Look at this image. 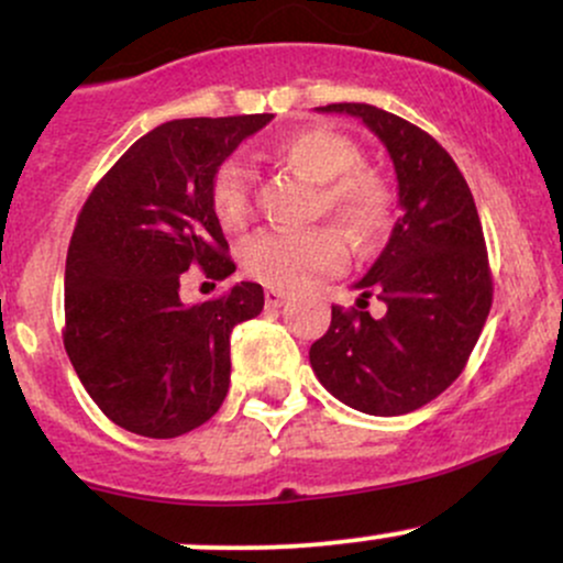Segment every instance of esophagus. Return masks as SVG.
I'll return each mask as SVG.
<instances>
[{"mask_svg":"<svg viewBox=\"0 0 563 563\" xmlns=\"http://www.w3.org/2000/svg\"><path fill=\"white\" fill-rule=\"evenodd\" d=\"M264 301H267V307H283V303L288 301V294H286V290L269 288L267 294H264Z\"/></svg>","mask_w":563,"mask_h":563,"instance_id":"34e87169","label":"esophagus"}]
</instances>
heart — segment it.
I'll use <instances>...</instances> for the list:
<instances>
[{
    "instance_id": "obj_1",
    "label": "heart",
    "mask_w": 563,
    "mask_h": 563,
    "mask_svg": "<svg viewBox=\"0 0 563 563\" xmlns=\"http://www.w3.org/2000/svg\"><path fill=\"white\" fill-rule=\"evenodd\" d=\"M275 156L312 183H320V209L339 219L360 243L378 241L389 219V192L373 174L360 172V151L331 129H299L275 145ZM211 209L224 230H241L251 214V185L238 161H224L211 179ZM346 245L331 228L267 230L243 245V267L277 290L301 288L333 273Z\"/></svg>"
}]
</instances>
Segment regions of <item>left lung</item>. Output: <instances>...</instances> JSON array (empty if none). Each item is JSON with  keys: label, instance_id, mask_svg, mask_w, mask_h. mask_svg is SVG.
I'll return each instance as SVG.
<instances>
[{"label": "left lung", "instance_id": "obj_1", "mask_svg": "<svg viewBox=\"0 0 563 563\" xmlns=\"http://www.w3.org/2000/svg\"><path fill=\"white\" fill-rule=\"evenodd\" d=\"M322 113L360 119L389 151L402 217L357 283V307H333L331 328L309 363L335 399L367 416H405L463 373L493 307L487 245L466 179L439 142L399 115L365 102ZM376 292L387 312L365 313Z\"/></svg>", "mask_w": 563, "mask_h": 563}]
</instances>
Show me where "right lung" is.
I'll list each match as a JSON object with an SVG mask.
<instances>
[{
	"label": "right lung",
	"mask_w": 563,
	"mask_h": 563,
	"mask_svg": "<svg viewBox=\"0 0 563 563\" xmlns=\"http://www.w3.org/2000/svg\"><path fill=\"white\" fill-rule=\"evenodd\" d=\"M273 113L174 119L140 137L95 185L66 260L63 344L95 405L121 429L174 439L230 389V333L264 307L260 283L183 303L190 267L235 273L211 209V179Z\"/></svg>",
	"instance_id": "1"
}]
</instances>
